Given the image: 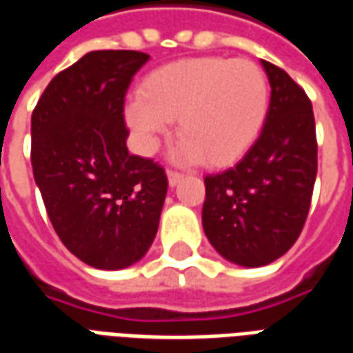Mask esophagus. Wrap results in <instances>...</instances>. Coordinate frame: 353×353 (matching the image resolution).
<instances>
[{
    "label": "esophagus",
    "mask_w": 353,
    "mask_h": 353,
    "mask_svg": "<svg viewBox=\"0 0 353 353\" xmlns=\"http://www.w3.org/2000/svg\"><path fill=\"white\" fill-rule=\"evenodd\" d=\"M183 179V174H179V172H172V170H168V185L170 187H176L179 181Z\"/></svg>",
    "instance_id": "1"
}]
</instances>
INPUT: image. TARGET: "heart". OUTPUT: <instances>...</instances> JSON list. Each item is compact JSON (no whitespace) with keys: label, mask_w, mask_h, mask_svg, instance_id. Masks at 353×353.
I'll list each match as a JSON object with an SVG mask.
<instances>
[{"label":"heart","mask_w":353,"mask_h":353,"mask_svg":"<svg viewBox=\"0 0 353 353\" xmlns=\"http://www.w3.org/2000/svg\"><path fill=\"white\" fill-rule=\"evenodd\" d=\"M270 87L265 72L244 58L202 57L166 64L147 75L124 119L141 153H154L177 119V162L223 166L255 143L266 123Z\"/></svg>","instance_id":"1"}]
</instances>
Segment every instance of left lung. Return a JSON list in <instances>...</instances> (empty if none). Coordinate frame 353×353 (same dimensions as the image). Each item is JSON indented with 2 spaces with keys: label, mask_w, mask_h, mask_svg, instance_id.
<instances>
[{
  "label": "left lung",
  "mask_w": 353,
  "mask_h": 353,
  "mask_svg": "<svg viewBox=\"0 0 353 353\" xmlns=\"http://www.w3.org/2000/svg\"><path fill=\"white\" fill-rule=\"evenodd\" d=\"M261 65L270 83L265 126L232 168L204 177L202 206V227L215 252L248 268L270 265L295 244L318 174L308 96L278 65Z\"/></svg>",
  "instance_id": "left-lung-1"
}]
</instances>
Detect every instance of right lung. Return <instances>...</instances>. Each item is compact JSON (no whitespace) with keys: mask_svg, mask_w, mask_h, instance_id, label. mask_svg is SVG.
<instances>
[{"mask_svg":"<svg viewBox=\"0 0 353 353\" xmlns=\"http://www.w3.org/2000/svg\"><path fill=\"white\" fill-rule=\"evenodd\" d=\"M138 50H92L60 72L32 115V168L70 252L100 270L138 263L168 191L164 170L128 153L124 96L147 64Z\"/></svg>","mask_w":353,"mask_h":353,"instance_id":"1","label":"right lung"}]
</instances>
